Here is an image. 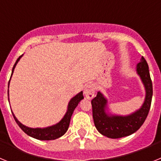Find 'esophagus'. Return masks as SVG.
Listing matches in <instances>:
<instances>
[{
	"mask_svg": "<svg viewBox=\"0 0 161 161\" xmlns=\"http://www.w3.org/2000/svg\"><path fill=\"white\" fill-rule=\"evenodd\" d=\"M84 95L88 99H92L95 95L94 85L92 84H88L84 89Z\"/></svg>",
	"mask_w": 161,
	"mask_h": 161,
	"instance_id": "obj_1",
	"label": "esophagus"
}]
</instances>
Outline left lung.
<instances>
[{"instance_id":"obj_1","label":"left lung","mask_w":161,"mask_h":161,"mask_svg":"<svg viewBox=\"0 0 161 161\" xmlns=\"http://www.w3.org/2000/svg\"><path fill=\"white\" fill-rule=\"evenodd\" d=\"M136 68L146 90L144 102L137 111L127 116L107 114L106 113L107 100L100 92H98L97 96L91 101L95 126L98 131L106 137L118 139L135 133L143 124L148 114L153 98V83L148 65L143 56Z\"/></svg>"}]
</instances>
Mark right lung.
<instances>
[{
    "mask_svg": "<svg viewBox=\"0 0 161 161\" xmlns=\"http://www.w3.org/2000/svg\"><path fill=\"white\" fill-rule=\"evenodd\" d=\"M22 56V55H21V56H19V58L17 59L15 64L14 65V68H13L12 70V74L13 72H14L15 66H16V64H18V62L19 61V59H21ZM12 74H11V76H12ZM9 81H10V80H9ZM8 85H9V82H8ZM83 98V92H80V93H79L78 94H76L74 97H72V99H71L70 102H69V103H68V110H67L66 114H65V115L64 116L63 119L60 120V122H59L57 124L53 125V126H48V127H46V128H31V127L24 126L23 124H22V123H20L19 121L17 119V118L14 116V113H13V116H14V119H15L16 123H18V125L19 126L20 128L22 129L26 135H28V136H31V137L33 138H35V139H40V140H52V139H55L61 137V136H64V135L66 133V131L68 129V126H69L70 119L71 117H72V113H73L74 111V109H76L78 103H79Z\"/></svg>",
    "mask_w": 161,
    "mask_h": 161,
    "instance_id": "add662e5",
    "label": "right lung"
}]
</instances>
